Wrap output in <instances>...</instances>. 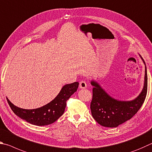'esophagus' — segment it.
<instances>
[{"instance_id":"esophagus-1","label":"esophagus","mask_w":152,"mask_h":152,"mask_svg":"<svg viewBox=\"0 0 152 152\" xmlns=\"http://www.w3.org/2000/svg\"><path fill=\"white\" fill-rule=\"evenodd\" d=\"M87 83L86 81H80V83H79V87H80L81 89H86L87 88Z\"/></svg>"}]
</instances>
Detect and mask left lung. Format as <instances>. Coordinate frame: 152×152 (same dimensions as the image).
<instances>
[{
  "label": "left lung",
  "mask_w": 152,
  "mask_h": 152,
  "mask_svg": "<svg viewBox=\"0 0 152 152\" xmlns=\"http://www.w3.org/2000/svg\"><path fill=\"white\" fill-rule=\"evenodd\" d=\"M143 63H145L144 61ZM91 83L94 86L90 105L93 118L103 127H116L131 119L139 111L144 102L148 91L146 66L144 86L142 91L136 99L130 102H121L113 99L96 82L93 81Z\"/></svg>",
  "instance_id": "obj_1"
}]
</instances>
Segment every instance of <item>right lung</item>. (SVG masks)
<instances>
[{"mask_svg": "<svg viewBox=\"0 0 152 152\" xmlns=\"http://www.w3.org/2000/svg\"><path fill=\"white\" fill-rule=\"evenodd\" d=\"M78 86V82L65 85L53 101L41 107L34 110H25L18 107L13 105L7 98V99L13 112L22 119L35 126H47L54 123L63 115L66 105V101L77 91Z\"/></svg>", "mask_w": 152, "mask_h": 152, "instance_id": "add662e5", "label": "right lung"}]
</instances>
